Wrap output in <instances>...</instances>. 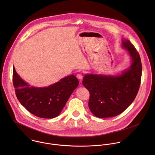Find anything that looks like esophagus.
<instances>
[{
    "label": "esophagus",
    "instance_id": "34e87169",
    "mask_svg": "<svg viewBox=\"0 0 155 155\" xmlns=\"http://www.w3.org/2000/svg\"><path fill=\"white\" fill-rule=\"evenodd\" d=\"M76 77H77L78 79H80V80H82V79H83V75H82V73H79V74H78L77 76H76Z\"/></svg>",
    "mask_w": 155,
    "mask_h": 155
}]
</instances>
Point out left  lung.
I'll list each match as a JSON object with an SVG mask.
<instances>
[{
	"label": "left lung",
	"instance_id": "8db88e82",
	"mask_svg": "<svg viewBox=\"0 0 155 155\" xmlns=\"http://www.w3.org/2000/svg\"><path fill=\"white\" fill-rule=\"evenodd\" d=\"M122 47L128 51L130 65L115 75L85 74L84 86L90 94L89 108L100 118L116 116L133 103L140 88L142 67L139 54L129 40L122 39Z\"/></svg>",
	"mask_w": 155,
	"mask_h": 155
}]
</instances>
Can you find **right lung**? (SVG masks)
Masks as SVG:
<instances>
[{"label": "right lung", "instance_id": "add662e5", "mask_svg": "<svg viewBox=\"0 0 155 155\" xmlns=\"http://www.w3.org/2000/svg\"><path fill=\"white\" fill-rule=\"evenodd\" d=\"M13 84L17 99L27 110L39 117L51 119L61 112L79 81L71 74L47 87H35L24 81L14 66Z\"/></svg>", "mask_w": 155, "mask_h": 155}]
</instances>
